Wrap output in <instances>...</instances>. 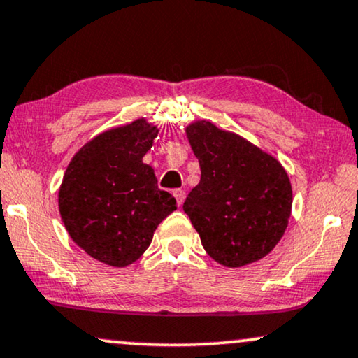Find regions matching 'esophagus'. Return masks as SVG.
Returning a JSON list of instances; mask_svg holds the SVG:
<instances>
[{"mask_svg": "<svg viewBox=\"0 0 358 358\" xmlns=\"http://www.w3.org/2000/svg\"><path fill=\"white\" fill-rule=\"evenodd\" d=\"M173 194H175L176 204H178V206H182L183 201H185V192H183V189H175Z\"/></svg>", "mask_w": 358, "mask_h": 358, "instance_id": "34e87169", "label": "esophagus"}]
</instances>
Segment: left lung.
I'll return each instance as SVG.
<instances>
[{"mask_svg": "<svg viewBox=\"0 0 358 358\" xmlns=\"http://www.w3.org/2000/svg\"><path fill=\"white\" fill-rule=\"evenodd\" d=\"M201 180L183 211L204 250L224 266L264 259L285 234L293 193L287 171L273 157L208 121L187 129Z\"/></svg>", "mask_w": 358, "mask_h": 358, "instance_id": "8db88e82", "label": "left lung"}]
</instances>
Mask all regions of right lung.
Returning <instances> with one entry per match:
<instances>
[{
    "instance_id": "add662e5",
    "label": "right lung",
    "mask_w": 358,
    "mask_h": 358,
    "mask_svg": "<svg viewBox=\"0 0 358 358\" xmlns=\"http://www.w3.org/2000/svg\"><path fill=\"white\" fill-rule=\"evenodd\" d=\"M157 137L144 119L103 132L71 159L59 192L65 229L103 264L126 266L150 245L157 226L176 209L142 162Z\"/></svg>"
}]
</instances>
